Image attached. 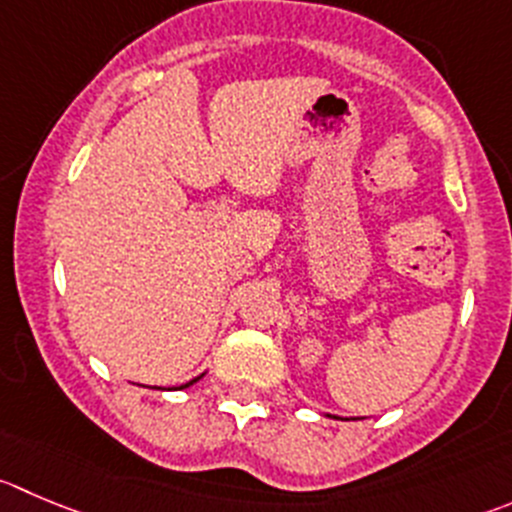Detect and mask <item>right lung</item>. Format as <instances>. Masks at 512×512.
Wrapping results in <instances>:
<instances>
[{
  "label": "right lung",
  "instance_id": "obj_1",
  "mask_svg": "<svg viewBox=\"0 0 512 512\" xmlns=\"http://www.w3.org/2000/svg\"><path fill=\"white\" fill-rule=\"evenodd\" d=\"M201 377H203V374H201ZM201 377L191 379V382H186V384H180V387H178V389H186V387H191V384H196V382H198V379H201Z\"/></svg>",
  "mask_w": 512,
  "mask_h": 512
}]
</instances>
